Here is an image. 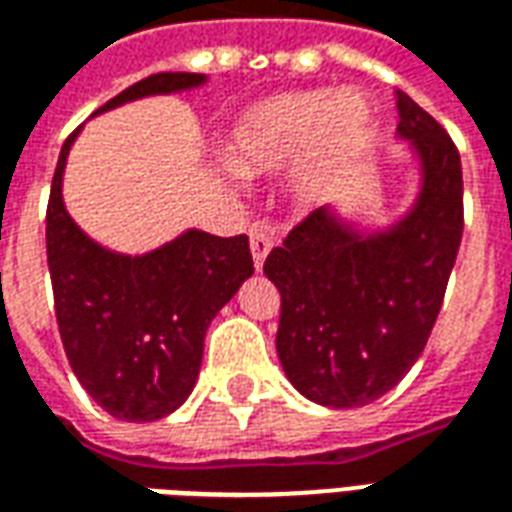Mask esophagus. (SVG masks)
<instances>
[{
	"label": "esophagus",
	"instance_id": "esophagus-1",
	"mask_svg": "<svg viewBox=\"0 0 512 512\" xmlns=\"http://www.w3.org/2000/svg\"><path fill=\"white\" fill-rule=\"evenodd\" d=\"M249 246H252L255 268L260 271V268H263V263H266L268 252H271V246H274L266 224H252V227H249Z\"/></svg>",
	"mask_w": 512,
	"mask_h": 512
}]
</instances>
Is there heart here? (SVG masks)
<instances>
[{
    "mask_svg": "<svg viewBox=\"0 0 512 512\" xmlns=\"http://www.w3.org/2000/svg\"><path fill=\"white\" fill-rule=\"evenodd\" d=\"M373 112L359 93L301 90L268 98L235 117L224 158L244 178H263L310 158L296 180V200L318 205L334 189L343 158L370 134Z\"/></svg>",
    "mask_w": 512,
    "mask_h": 512,
    "instance_id": "heart-1",
    "label": "heart"
}]
</instances>
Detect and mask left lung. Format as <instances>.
<instances>
[{
    "label": "left lung",
    "mask_w": 512,
    "mask_h": 512,
    "mask_svg": "<svg viewBox=\"0 0 512 512\" xmlns=\"http://www.w3.org/2000/svg\"><path fill=\"white\" fill-rule=\"evenodd\" d=\"M397 115V136L419 161L411 211L367 233L323 205L263 266L282 296V370L307 400L329 408L367 406L411 370L439 318L461 246L458 147L400 90Z\"/></svg>",
    "instance_id": "8db88e82"
}]
</instances>
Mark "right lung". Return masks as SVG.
Returning a JSON list of instances; mask_svg holds the SVG:
<instances>
[{
    "instance_id": "right-lung-1",
    "label": "right lung",
    "mask_w": 512,
    "mask_h": 512,
    "mask_svg": "<svg viewBox=\"0 0 512 512\" xmlns=\"http://www.w3.org/2000/svg\"><path fill=\"white\" fill-rule=\"evenodd\" d=\"M200 84H205L202 73H153L98 112ZM79 131L62 145L46 211L57 326L87 395L112 417L153 422L191 395L208 326L244 279L255 274L249 238L186 230L134 257L95 244L62 202L65 161Z\"/></svg>"
}]
</instances>
